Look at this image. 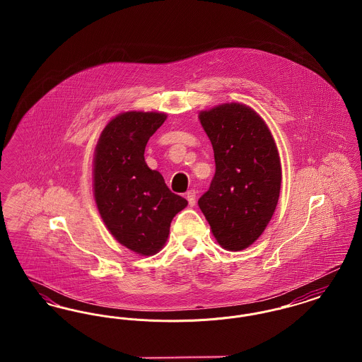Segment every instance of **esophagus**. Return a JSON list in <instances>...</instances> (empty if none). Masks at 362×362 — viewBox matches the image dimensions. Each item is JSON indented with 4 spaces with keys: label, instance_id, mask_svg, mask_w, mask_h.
<instances>
[{
    "label": "esophagus",
    "instance_id": "1",
    "mask_svg": "<svg viewBox=\"0 0 362 362\" xmlns=\"http://www.w3.org/2000/svg\"><path fill=\"white\" fill-rule=\"evenodd\" d=\"M186 198H187V201H189V206H194L195 202H197V192H195V189H189V191H187Z\"/></svg>",
    "mask_w": 362,
    "mask_h": 362
}]
</instances>
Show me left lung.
Instances as JSON below:
<instances>
[{"label": "left lung", "instance_id": "left-lung-1", "mask_svg": "<svg viewBox=\"0 0 362 362\" xmlns=\"http://www.w3.org/2000/svg\"><path fill=\"white\" fill-rule=\"evenodd\" d=\"M199 121L213 145L216 173L198 205L217 243L241 251L258 240L276 211L282 179L276 142L245 104L201 111Z\"/></svg>", "mask_w": 362, "mask_h": 362}]
</instances>
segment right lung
I'll list each match as a JSON object with an SVG mask.
<instances>
[{
  "instance_id": "add662e5",
  "label": "right lung",
  "mask_w": 362,
  "mask_h": 362,
  "mask_svg": "<svg viewBox=\"0 0 362 362\" xmlns=\"http://www.w3.org/2000/svg\"><path fill=\"white\" fill-rule=\"evenodd\" d=\"M167 119L163 112L129 111L104 127L93 158V194L111 235L133 252L157 254L173 217L187 201L145 163V146Z\"/></svg>"
}]
</instances>
